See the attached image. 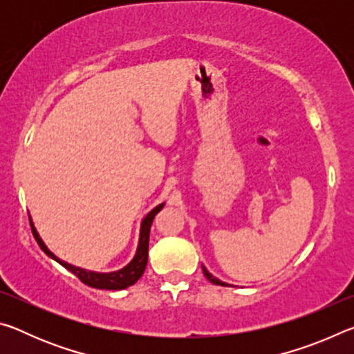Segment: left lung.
Wrapping results in <instances>:
<instances>
[{
    "instance_id": "8db88e82",
    "label": "left lung",
    "mask_w": 354,
    "mask_h": 354,
    "mask_svg": "<svg viewBox=\"0 0 354 354\" xmlns=\"http://www.w3.org/2000/svg\"><path fill=\"white\" fill-rule=\"evenodd\" d=\"M203 273H205V277H206L209 281H211L212 284H217V286H227L226 283H223V281H220V279H217L215 277H212V274L209 273L205 267H203Z\"/></svg>"
}]
</instances>
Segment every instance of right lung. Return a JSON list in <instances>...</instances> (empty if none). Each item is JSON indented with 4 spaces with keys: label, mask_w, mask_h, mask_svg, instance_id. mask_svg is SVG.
I'll list each match as a JSON object with an SVG mask.
<instances>
[{
    "label": "right lung",
    "mask_w": 354,
    "mask_h": 354,
    "mask_svg": "<svg viewBox=\"0 0 354 354\" xmlns=\"http://www.w3.org/2000/svg\"><path fill=\"white\" fill-rule=\"evenodd\" d=\"M164 207V203L162 205L156 206L151 212H148V215L145 218L142 220V226H140V239H139V247H137L136 251V256L134 259L131 261L127 267H123L122 270L118 272H112V273H97V272H88V270H84V268L80 267H75L71 266V263H67L65 261H61L59 257H56L55 254L51 253L50 250L46 248V245L41 241L37 230H35L34 225H32V220L31 221V227H32V234L35 237V241H37L39 247L41 248V251H45V254H48L53 259L61 263L62 267L67 268L73 274H76L77 278H80L84 284L95 287V289H106V290H120V289H127V287L133 286L137 279H139L143 272H145V267H147V262H148V245H149V230H151V225H153V220H154V215L158 214L160 209Z\"/></svg>",
    "instance_id": "add662e5"
}]
</instances>
